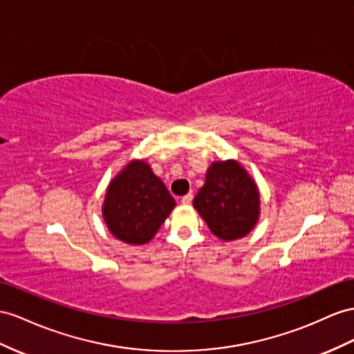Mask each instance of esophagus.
<instances>
[{"label": "esophagus", "instance_id": "34e87169", "mask_svg": "<svg viewBox=\"0 0 354 354\" xmlns=\"http://www.w3.org/2000/svg\"><path fill=\"white\" fill-rule=\"evenodd\" d=\"M192 198H193L192 193H188V194H185V196H184V198H183V202H185V203H192Z\"/></svg>", "mask_w": 354, "mask_h": 354}]
</instances>
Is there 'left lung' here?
I'll return each mask as SVG.
<instances>
[{
	"instance_id": "8db88e82",
	"label": "left lung",
	"mask_w": 354,
	"mask_h": 354,
	"mask_svg": "<svg viewBox=\"0 0 354 354\" xmlns=\"http://www.w3.org/2000/svg\"><path fill=\"white\" fill-rule=\"evenodd\" d=\"M176 202L147 160H130L109 183L103 220L116 239L145 245L156 236Z\"/></svg>"
}]
</instances>
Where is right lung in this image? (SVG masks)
Wrapping results in <instances>:
<instances>
[{
  "label": "right lung",
  "instance_id": "add662e5",
  "mask_svg": "<svg viewBox=\"0 0 354 354\" xmlns=\"http://www.w3.org/2000/svg\"><path fill=\"white\" fill-rule=\"evenodd\" d=\"M193 206L216 238L230 242L245 238L256 227L260 193L241 162L218 160L206 170L205 184Z\"/></svg>",
  "mask_w": 354,
  "mask_h": 354
}]
</instances>
